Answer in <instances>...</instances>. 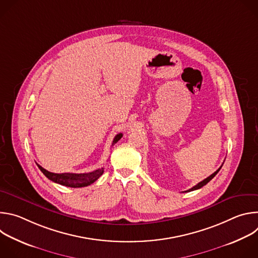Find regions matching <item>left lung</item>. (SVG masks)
I'll use <instances>...</instances> for the list:
<instances>
[{
    "instance_id": "1",
    "label": "left lung",
    "mask_w": 258,
    "mask_h": 258,
    "mask_svg": "<svg viewBox=\"0 0 258 258\" xmlns=\"http://www.w3.org/2000/svg\"><path fill=\"white\" fill-rule=\"evenodd\" d=\"M222 166H223V165H222ZM222 166H220V167H219V168H218L216 171H214V172H213L211 175H209L208 177H206L205 179H203L202 181H200L199 183H197L196 186H194L193 188H191V189H189V190H187V191H185V192H191V191H194V190H198V189L202 188L203 186H205L208 181H210V180H211V179H212V178H213V177L216 175V173H217V172L220 170V168H222Z\"/></svg>"
}]
</instances>
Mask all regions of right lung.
<instances>
[{
	"label": "right lung",
	"mask_w": 258,
	"mask_h": 258,
	"mask_svg": "<svg viewBox=\"0 0 258 258\" xmlns=\"http://www.w3.org/2000/svg\"><path fill=\"white\" fill-rule=\"evenodd\" d=\"M122 137V134H118L115 136L112 145L117 143ZM39 168L41 171L52 181L60 183L62 186L70 187V188H82L87 187L94 181H96L104 172V168H99L97 170H94L92 172L88 173H54L46 170L41 165H39Z\"/></svg>",
	"instance_id": "add662e5"
}]
</instances>
